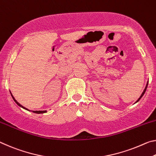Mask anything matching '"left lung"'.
I'll use <instances>...</instances> for the list:
<instances>
[{"label": "left lung", "instance_id": "8db88e82", "mask_svg": "<svg viewBox=\"0 0 156 156\" xmlns=\"http://www.w3.org/2000/svg\"><path fill=\"white\" fill-rule=\"evenodd\" d=\"M148 83H149V81H147V85H146V86H145V88H144V91H143L142 92V93L141 94V95H140V98H138V99H137V100L136 101V103H137V102H138L139 101H140V99H141L142 98V96L143 95H144V94L145 93V92H146V90H147V86H148ZM136 103H135V104H136Z\"/></svg>", "mask_w": 156, "mask_h": 156}]
</instances>
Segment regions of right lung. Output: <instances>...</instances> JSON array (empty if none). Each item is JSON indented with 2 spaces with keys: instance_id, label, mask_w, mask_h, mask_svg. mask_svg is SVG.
Segmentation results:
<instances>
[{
  "instance_id": "1",
  "label": "right lung",
  "mask_w": 156,
  "mask_h": 156,
  "mask_svg": "<svg viewBox=\"0 0 156 156\" xmlns=\"http://www.w3.org/2000/svg\"><path fill=\"white\" fill-rule=\"evenodd\" d=\"M10 93H11V92H10ZM11 95H12V98H13V99H14V101L16 102V104L18 106H19L20 107H21V108H24V109H25V110H27V111H32V113H37V114H43V113H47V111H31V110H29L28 108H25V107H24L23 106H22L21 104H19V102H18L16 99H15V98H14V96L12 95V94L11 93Z\"/></svg>"
}]
</instances>
